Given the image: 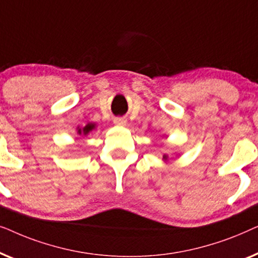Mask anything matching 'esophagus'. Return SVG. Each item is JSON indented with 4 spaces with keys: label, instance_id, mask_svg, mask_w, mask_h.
Segmentation results:
<instances>
[{
    "label": "esophagus",
    "instance_id": "obj_1",
    "mask_svg": "<svg viewBox=\"0 0 258 258\" xmlns=\"http://www.w3.org/2000/svg\"><path fill=\"white\" fill-rule=\"evenodd\" d=\"M114 123L117 125H124L126 123V119L123 117H116V118H114Z\"/></svg>",
    "mask_w": 258,
    "mask_h": 258
}]
</instances>
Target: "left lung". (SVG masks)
<instances>
[{"mask_svg":"<svg viewBox=\"0 0 258 258\" xmlns=\"http://www.w3.org/2000/svg\"><path fill=\"white\" fill-rule=\"evenodd\" d=\"M163 158H164V160H167V158H168V157H167V156H163Z\"/></svg>","mask_w":258,"mask_h":258,"instance_id":"left-lung-1","label":"left lung"}]
</instances>
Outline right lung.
Segmentation results:
<instances>
[{
  "label": "right lung",
  "mask_w": 258,
  "mask_h": 258,
  "mask_svg": "<svg viewBox=\"0 0 258 258\" xmlns=\"http://www.w3.org/2000/svg\"><path fill=\"white\" fill-rule=\"evenodd\" d=\"M94 126H95L94 124H88V125L84 126L83 129H80V130H79V134H84V135H87L88 133L91 132V130L94 129Z\"/></svg>",
  "instance_id": "obj_1"
}]
</instances>
